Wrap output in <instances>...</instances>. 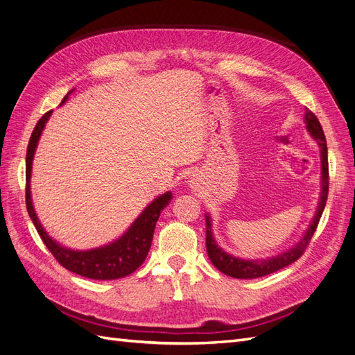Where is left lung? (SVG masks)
Masks as SVG:
<instances>
[{
    "mask_svg": "<svg viewBox=\"0 0 355 355\" xmlns=\"http://www.w3.org/2000/svg\"><path fill=\"white\" fill-rule=\"evenodd\" d=\"M305 124L306 130L309 132L311 137L320 146V155H321V192H320V200L318 206L315 210V214L313 220H311L308 230L305 231L304 237L300 239L295 245L290 247L286 252L266 257V259H241V257L232 256L225 252L222 247L218 245L216 240L213 237L211 231V219L206 213V247H207V254L210 257L211 263L218 268L220 272L225 275H230L232 278H243V280H249V278H259L268 274H272L282 268L293 263L297 261L302 253L305 252L306 245L313 237L317 225L320 222L321 214H323L327 194H329V163H327V144L326 137L323 133V128L318 121V118L311 112L308 108H305Z\"/></svg>",
    "mask_w": 355,
    "mask_h": 355,
    "instance_id": "obj_1",
    "label": "left lung"
}]
</instances>
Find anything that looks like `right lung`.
I'll return each mask as SVG.
<instances>
[{"label": "right lung", "mask_w": 355, "mask_h": 355, "mask_svg": "<svg viewBox=\"0 0 355 355\" xmlns=\"http://www.w3.org/2000/svg\"><path fill=\"white\" fill-rule=\"evenodd\" d=\"M73 92V89L63 98L62 103L68 101V96ZM53 111L46 112L41 116V120L37 123L34 132L31 135L28 151H26V209L29 218L34 222L35 228L40 234L41 240L44 241L47 249L51 254L56 257V261L67 270L78 274L81 277L93 278V280H116L123 278L128 274L135 272L139 266L146 259V254L151 249V243L154 237L155 223L168 202L173 198L171 192L157 197L145 210L139 214L137 219L128 227V230L115 241L96 247L90 250H73L69 247L59 244L56 240H53L47 231L42 227L37 213L32 206V196H31V173H32V159L35 155V149L41 137L42 130H44L46 123Z\"/></svg>", "instance_id": "right-lung-1"}]
</instances>
